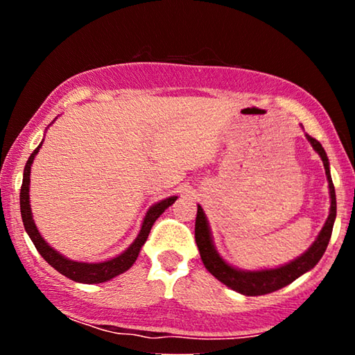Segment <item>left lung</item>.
<instances>
[{
    "label": "left lung",
    "mask_w": 355,
    "mask_h": 355,
    "mask_svg": "<svg viewBox=\"0 0 355 355\" xmlns=\"http://www.w3.org/2000/svg\"><path fill=\"white\" fill-rule=\"evenodd\" d=\"M305 136H307V139L310 141L311 147L315 148V152L321 156L324 169H326L330 192V211L326 224H324L322 230L320 232V235H318L316 241L310 245L307 252H304L302 255L297 257L296 260L285 264V266L274 269H260V271H241V269L230 266L227 261L222 260L218 250L214 249L207 216L203 213L202 207L197 205L196 243L197 248H199L203 264H205V268L219 282H222V284L227 285L228 288H232V290L245 294V296H261V294L277 291L280 288L290 285L291 282L310 271V269H313L316 266V263L321 260L324 252H326L329 239L332 236V228L336 218V199L332 177H330L329 159L326 150L322 148L321 144L318 142L315 137H311L309 135Z\"/></svg>",
    "instance_id": "obj_1"
}]
</instances>
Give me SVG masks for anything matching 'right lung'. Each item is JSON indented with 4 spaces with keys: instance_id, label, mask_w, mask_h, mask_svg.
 I'll use <instances>...</instances> for the list:
<instances>
[{
    "instance_id": "obj_1",
    "label": "right lung",
    "mask_w": 355,
    "mask_h": 355,
    "mask_svg": "<svg viewBox=\"0 0 355 355\" xmlns=\"http://www.w3.org/2000/svg\"><path fill=\"white\" fill-rule=\"evenodd\" d=\"M40 147H42V142L31 153V156H29L28 163L25 166V171H23V183L20 189V211H21L23 225H25V230L29 235V238H31V241L34 243L35 249L39 250V254L44 257V260L48 264H51L58 272H61L67 279L80 282V284H103V282L111 280L116 277V275L128 271V269L133 266V263L137 260V255H139L144 243L147 241L148 233L152 230L155 220L164 213L166 208H169L172 203L177 200V196L161 200L148 209L146 218H144L139 235H137L133 244H131L123 254H120L117 257L111 258V260H106L101 263H81V261L69 260V258H65L64 255L59 254L58 250L53 249L51 245H48L45 239L40 236V233L33 219L31 205H29V175H31V166H33L34 156L37 155Z\"/></svg>"
}]
</instances>
